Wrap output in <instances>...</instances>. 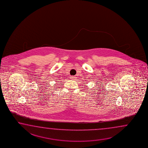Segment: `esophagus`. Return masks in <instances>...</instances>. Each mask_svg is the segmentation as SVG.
Here are the masks:
<instances>
[{
  "label": "esophagus",
  "mask_w": 148,
  "mask_h": 148,
  "mask_svg": "<svg viewBox=\"0 0 148 148\" xmlns=\"http://www.w3.org/2000/svg\"><path fill=\"white\" fill-rule=\"evenodd\" d=\"M70 78H71V79H72L73 80H75V79H76V77H75V76H71L70 77Z\"/></svg>",
  "instance_id": "1"
}]
</instances>
